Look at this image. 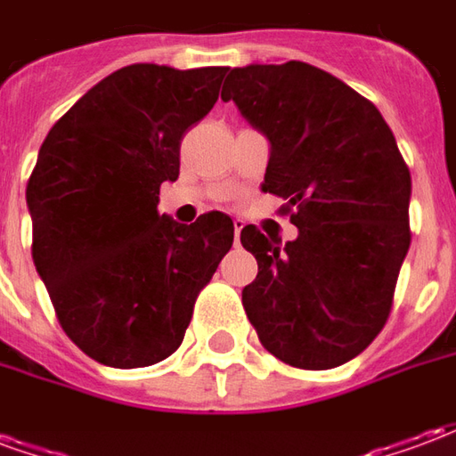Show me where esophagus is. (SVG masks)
I'll return each instance as SVG.
<instances>
[{
  "instance_id": "34e87169",
  "label": "esophagus",
  "mask_w": 456,
  "mask_h": 456,
  "mask_svg": "<svg viewBox=\"0 0 456 456\" xmlns=\"http://www.w3.org/2000/svg\"><path fill=\"white\" fill-rule=\"evenodd\" d=\"M241 229H244V222L241 219H234V241L239 244V237H241Z\"/></svg>"
}]
</instances>
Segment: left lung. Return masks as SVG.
<instances>
[{"instance_id":"8db88e82","label":"left lung","mask_w":456,"mask_h":456,"mask_svg":"<svg viewBox=\"0 0 456 456\" xmlns=\"http://www.w3.org/2000/svg\"><path fill=\"white\" fill-rule=\"evenodd\" d=\"M222 100L271 141L264 192L297 227L281 247L241 229L258 273L241 303L281 362L322 371L362 354L391 315L411 247V170L381 112L315 65L227 70Z\"/></svg>"}]
</instances>
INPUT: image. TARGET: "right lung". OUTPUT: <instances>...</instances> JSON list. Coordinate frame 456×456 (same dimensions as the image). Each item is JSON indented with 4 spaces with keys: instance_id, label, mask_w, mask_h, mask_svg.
I'll return each mask as SVG.
<instances>
[{
    "instance_id": "add662e5",
    "label": "right lung",
    "mask_w": 456,
    "mask_h": 456,
    "mask_svg": "<svg viewBox=\"0 0 456 456\" xmlns=\"http://www.w3.org/2000/svg\"><path fill=\"white\" fill-rule=\"evenodd\" d=\"M224 73L126 65L87 90L38 151L26 185L31 256L63 332L104 366L168 359L232 248L224 212L178 224L156 209L160 185L178 180L180 141L215 107Z\"/></svg>"
}]
</instances>
